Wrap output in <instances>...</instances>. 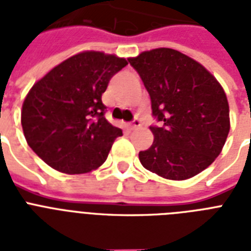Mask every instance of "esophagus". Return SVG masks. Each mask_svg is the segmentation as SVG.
Listing matches in <instances>:
<instances>
[{
  "instance_id": "obj_1",
  "label": "esophagus",
  "mask_w": 251,
  "mask_h": 251,
  "mask_svg": "<svg viewBox=\"0 0 251 251\" xmlns=\"http://www.w3.org/2000/svg\"><path fill=\"white\" fill-rule=\"evenodd\" d=\"M141 126V121L138 120V118H135L133 122H130V124H127V129L129 130H135L138 129Z\"/></svg>"
}]
</instances>
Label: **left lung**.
Returning a JSON list of instances; mask_svg holds the SVG:
<instances>
[{
    "mask_svg": "<svg viewBox=\"0 0 251 251\" xmlns=\"http://www.w3.org/2000/svg\"><path fill=\"white\" fill-rule=\"evenodd\" d=\"M151 98L153 143L139 152L142 165L168 179L194 177L222 152L229 133L226 92L206 68L171 48L129 58Z\"/></svg>",
    "mask_w": 251,
    "mask_h": 251,
    "instance_id": "1",
    "label": "left lung"
}]
</instances>
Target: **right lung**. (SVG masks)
Returning a JSON list of instances; mask_svg holds the SVG:
<instances>
[{
    "label": "right lung",
    "mask_w": 251,
    "mask_h": 251,
    "mask_svg": "<svg viewBox=\"0 0 251 251\" xmlns=\"http://www.w3.org/2000/svg\"><path fill=\"white\" fill-rule=\"evenodd\" d=\"M127 61L102 52L70 57L33 84L22 106V127L32 151L62 173L94 171L122 130L106 121L101 95Z\"/></svg>",
    "instance_id": "1"
}]
</instances>
